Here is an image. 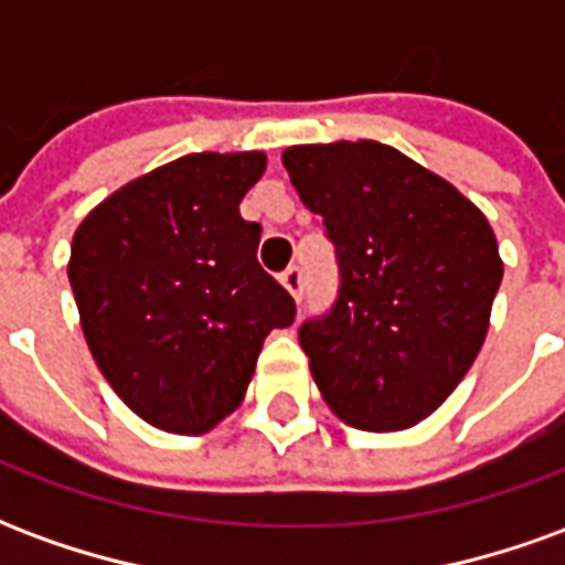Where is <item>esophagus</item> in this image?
<instances>
[{
	"label": "esophagus",
	"mask_w": 565,
	"mask_h": 565,
	"mask_svg": "<svg viewBox=\"0 0 565 565\" xmlns=\"http://www.w3.org/2000/svg\"><path fill=\"white\" fill-rule=\"evenodd\" d=\"M281 284L287 287V294L294 296L296 302L302 299V287H306V281H302V269L299 266H290V269L281 271Z\"/></svg>",
	"instance_id": "obj_1"
}]
</instances>
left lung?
I'll use <instances>...</instances> for the list:
<instances>
[{"instance_id": "obj_1", "label": "left lung", "mask_w": 565, "mask_h": 565, "mask_svg": "<svg viewBox=\"0 0 565 565\" xmlns=\"http://www.w3.org/2000/svg\"><path fill=\"white\" fill-rule=\"evenodd\" d=\"M281 160L342 275L332 311L299 327L320 396L356 429L420 424L484 344L497 235L457 186L391 145H294Z\"/></svg>"}]
</instances>
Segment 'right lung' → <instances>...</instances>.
Wrapping results in <instances>:
<instances>
[{"label": "right lung", "mask_w": 565, "mask_h": 565, "mask_svg": "<svg viewBox=\"0 0 565 565\" xmlns=\"http://www.w3.org/2000/svg\"><path fill=\"white\" fill-rule=\"evenodd\" d=\"M266 153H186L129 181L81 221L68 284L96 366L150 426L202 436L245 399L294 296L263 271V226L238 202Z\"/></svg>", "instance_id": "add662e5"}]
</instances>
